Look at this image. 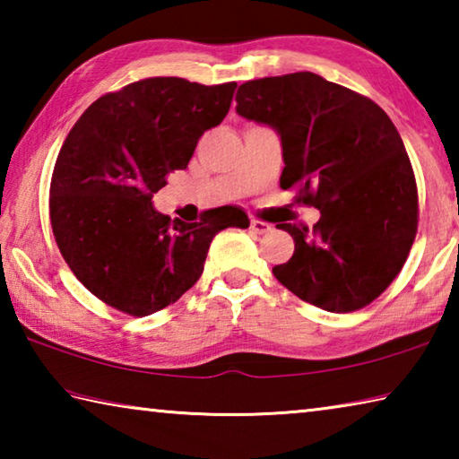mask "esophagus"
Instances as JSON below:
<instances>
[{
    "label": "esophagus",
    "instance_id": "obj_1",
    "mask_svg": "<svg viewBox=\"0 0 459 459\" xmlns=\"http://www.w3.org/2000/svg\"><path fill=\"white\" fill-rule=\"evenodd\" d=\"M251 230L255 232V235H267V232L271 230V224L263 222V221H257V219H253V221H251Z\"/></svg>",
    "mask_w": 459,
    "mask_h": 459
}]
</instances>
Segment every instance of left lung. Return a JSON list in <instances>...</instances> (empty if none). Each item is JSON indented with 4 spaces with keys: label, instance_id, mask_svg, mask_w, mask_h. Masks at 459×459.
<instances>
[{
    "label": "left lung",
    "instance_id": "1",
    "mask_svg": "<svg viewBox=\"0 0 459 459\" xmlns=\"http://www.w3.org/2000/svg\"><path fill=\"white\" fill-rule=\"evenodd\" d=\"M237 113L281 137L283 190L320 211L314 229L277 224L295 251L277 281L325 312L368 306L399 275L417 235L415 174L375 100L314 73L243 82Z\"/></svg>",
    "mask_w": 459,
    "mask_h": 459
}]
</instances>
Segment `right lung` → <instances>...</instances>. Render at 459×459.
Wrapping results in <instances>:
<instances>
[{"label":"right lung","mask_w":459,"mask_h":459,"mask_svg":"<svg viewBox=\"0 0 459 459\" xmlns=\"http://www.w3.org/2000/svg\"><path fill=\"white\" fill-rule=\"evenodd\" d=\"M235 89L143 79L97 99L66 135L50 182L52 232L76 279L107 306L160 312L198 281L222 229L248 227L237 206L182 222L152 204L202 134L227 117Z\"/></svg>","instance_id":"add662e5"}]
</instances>
